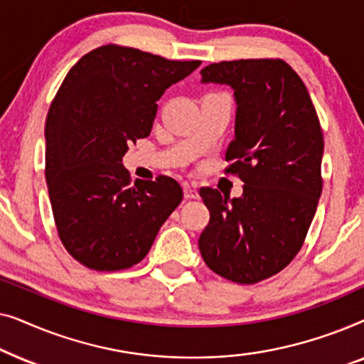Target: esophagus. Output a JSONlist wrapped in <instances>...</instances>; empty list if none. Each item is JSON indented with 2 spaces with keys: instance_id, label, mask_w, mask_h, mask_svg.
Wrapping results in <instances>:
<instances>
[{
  "instance_id": "34e87169",
  "label": "esophagus",
  "mask_w": 364,
  "mask_h": 364,
  "mask_svg": "<svg viewBox=\"0 0 364 364\" xmlns=\"http://www.w3.org/2000/svg\"><path fill=\"white\" fill-rule=\"evenodd\" d=\"M183 197L187 198V200H192V198H197L198 197V192L197 188L191 186V183H183Z\"/></svg>"
}]
</instances>
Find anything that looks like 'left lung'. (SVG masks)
I'll use <instances>...</instances> for the list:
<instances>
[{"label":"left lung","mask_w":364,"mask_h":364,"mask_svg":"<svg viewBox=\"0 0 364 364\" xmlns=\"http://www.w3.org/2000/svg\"><path fill=\"white\" fill-rule=\"evenodd\" d=\"M202 82L228 84L237 101L225 173L238 198L202 187L210 220L198 238L203 262L227 280L252 285L282 272L303 247L321 196L323 131L301 77L283 59L208 64Z\"/></svg>","instance_id":"obj_1"}]
</instances>
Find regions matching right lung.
<instances>
[{"mask_svg":"<svg viewBox=\"0 0 364 364\" xmlns=\"http://www.w3.org/2000/svg\"><path fill=\"white\" fill-rule=\"evenodd\" d=\"M198 66L104 44L69 69L46 117L44 176L58 235L81 265L96 272L136 265L182 202L172 177L132 186L122 157L151 134L166 89Z\"/></svg>","mask_w":364,"mask_h":364,"instance_id":"add662e5","label":"right lung"}]
</instances>
